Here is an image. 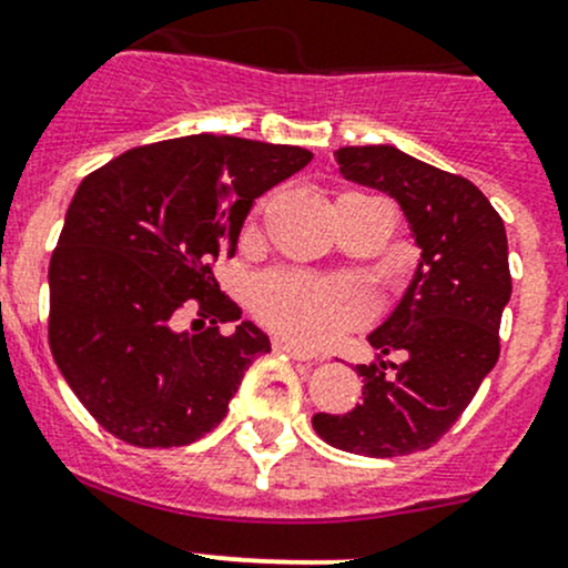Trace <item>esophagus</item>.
Returning a JSON list of instances; mask_svg holds the SVG:
<instances>
[{
  "instance_id": "1",
  "label": "esophagus",
  "mask_w": 568,
  "mask_h": 568,
  "mask_svg": "<svg viewBox=\"0 0 568 568\" xmlns=\"http://www.w3.org/2000/svg\"><path fill=\"white\" fill-rule=\"evenodd\" d=\"M273 349L282 352V355H290L292 359H316L314 355H311V352L301 349V346L290 344V341H284V338H276V341H273Z\"/></svg>"
}]
</instances>
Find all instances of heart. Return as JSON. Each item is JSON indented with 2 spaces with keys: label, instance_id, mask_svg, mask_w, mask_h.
<instances>
[{
  "label": "heart",
  "instance_id": "b5f03b06",
  "mask_svg": "<svg viewBox=\"0 0 568 568\" xmlns=\"http://www.w3.org/2000/svg\"><path fill=\"white\" fill-rule=\"evenodd\" d=\"M254 308L286 338L320 346L338 338L368 314V301L352 284L297 273H271L254 284Z\"/></svg>",
  "mask_w": 568,
  "mask_h": 568
}]
</instances>
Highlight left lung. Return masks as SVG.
<instances>
[{"label": "left lung", "mask_w": 568, "mask_h": 568, "mask_svg": "<svg viewBox=\"0 0 568 568\" xmlns=\"http://www.w3.org/2000/svg\"><path fill=\"white\" fill-rule=\"evenodd\" d=\"M333 156L346 181L400 205L419 260L400 301L368 333L379 355L357 365L363 404L346 414H314L311 425L344 453L395 457L428 449L498 359V327L511 297L504 222L471 181L395 145H346Z\"/></svg>", "instance_id": "left-lung-1"}]
</instances>
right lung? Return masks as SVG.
Returning <instances> with one entry per match:
<instances>
[{
  "label": "right lung",
  "mask_w": 568,
  "mask_h": 568,
  "mask_svg": "<svg viewBox=\"0 0 568 568\" xmlns=\"http://www.w3.org/2000/svg\"><path fill=\"white\" fill-rule=\"evenodd\" d=\"M314 160L301 145L186 135L87 175L48 267V341L91 417L135 447H184L216 428L271 338L219 290L254 200ZM194 302L212 325L181 332ZM236 322L233 334L219 324Z\"/></svg>",
  "instance_id": "right-lung-1"
}]
</instances>
